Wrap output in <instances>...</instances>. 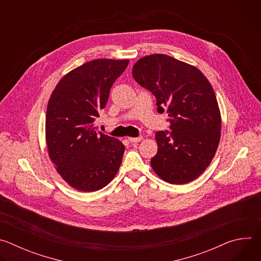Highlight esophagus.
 <instances>
[{"label":"esophagus","mask_w":261,"mask_h":261,"mask_svg":"<svg viewBox=\"0 0 261 261\" xmlns=\"http://www.w3.org/2000/svg\"><path fill=\"white\" fill-rule=\"evenodd\" d=\"M128 140L132 143H136V142H139L142 140V137L139 136V137H128Z\"/></svg>","instance_id":"1"}]
</instances>
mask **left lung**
<instances>
[{"label":"left lung","mask_w":261,"mask_h":261,"mask_svg":"<svg viewBox=\"0 0 261 261\" xmlns=\"http://www.w3.org/2000/svg\"><path fill=\"white\" fill-rule=\"evenodd\" d=\"M132 75L169 117L170 132L158 131L156 174L169 184L197 178L212 162L221 136V114L212 85L196 67L166 55H150L133 66Z\"/></svg>","instance_id":"left-lung-1"}]
</instances>
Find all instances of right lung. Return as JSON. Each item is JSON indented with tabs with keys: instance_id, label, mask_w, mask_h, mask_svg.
I'll use <instances>...</instances> for the list:
<instances>
[{
	"instance_id": "obj_1",
	"label": "right lung",
	"mask_w": 261,
	"mask_h": 261,
	"mask_svg": "<svg viewBox=\"0 0 261 261\" xmlns=\"http://www.w3.org/2000/svg\"><path fill=\"white\" fill-rule=\"evenodd\" d=\"M129 60L98 59L71 70L48 100L45 140L48 156L72 188L94 192L116 176L125 146L97 132L95 120L106 106L109 91Z\"/></svg>"
}]
</instances>
